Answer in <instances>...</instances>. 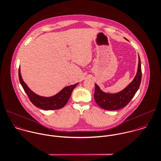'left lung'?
<instances>
[{"label":"left lung","mask_w":161,"mask_h":161,"mask_svg":"<svg viewBox=\"0 0 161 161\" xmlns=\"http://www.w3.org/2000/svg\"><path fill=\"white\" fill-rule=\"evenodd\" d=\"M127 40L126 38H125ZM142 79L141 62L139 56V64L137 74L133 81L123 90L116 93L103 92L95 83L94 98L97 103L102 108L107 110H119L125 107L134 97L139 88Z\"/></svg>","instance_id":"1"}]
</instances>
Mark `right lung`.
<instances>
[{
    "mask_svg": "<svg viewBox=\"0 0 161 161\" xmlns=\"http://www.w3.org/2000/svg\"><path fill=\"white\" fill-rule=\"evenodd\" d=\"M19 78L23 89L32 104L36 107L45 110H58L63 108L69 99L73 90L78 84V83L75 85L66 86L54 96L46 97L37 95L27 86L21 76L20 68H19Z\"/></svg>",
    "mask_w": 161,
    "mask_h": 161,
    "instance_id": "add662e5",
    "label": "right lung"
}]
</instances>
